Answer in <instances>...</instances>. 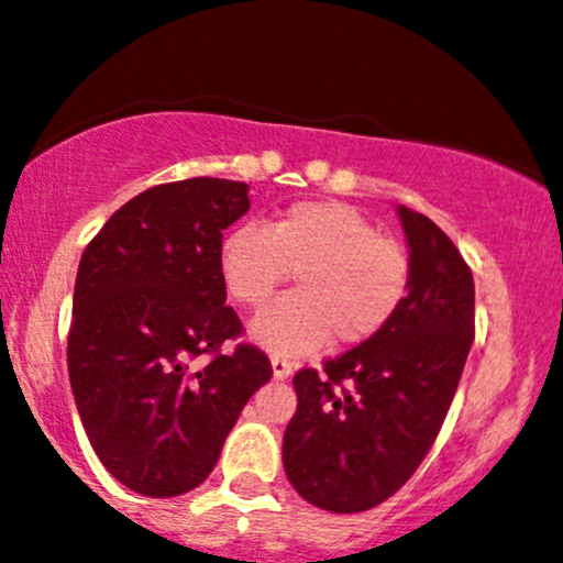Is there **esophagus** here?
<instances>
[{"mask_svg": "<svg viewBox=\"0 0 563 563\" xmlns=\"http://www.w3.org/2000/svg\"><path fill=\"white\" fill-rule=\"evenodd\" d=\"M269 365H273V378L275 380L288 378L290 373H294V365H290L288 360H283V357H273V360H269Z\"/></svg>", "mask_w": 563, "mask_h": 563, "instance_id": "34e87169", "label": "esophagus"}]
</instances>
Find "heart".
Returning <instances> with one entry per match:
<instances>
[{"label": "heart", "instance_id": "1", "mask_svg": "<svg viewBox=\"0 0 563 563\" xmlns=\"http://www.w3.org/2000/svg\"><path fill=\"white\" fill-rule=\"evenodd\" d=\"M219 280L235 303L264 309L290 273L299 296L280 301L251 325V339L296 357L325 346L363 344L402 307L410 260L378 235L376 224L339 200H303L267 228L241 224L219 241Z\"/></svg>", "mask_w": 563, "mask_h": 563}]
</instances>
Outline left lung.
Wrapping results in <instances>:
<instances>
[{"label":"left lung","instance_id":"obj_1","mask_svg":"<svg viewBox=\"0 0 563 563\" xmlns=\"http://www.w3.org/2000/svg\"><path fill=\"white\" fill-rule=\"evenodd\" d=\"M410 283L373 339L299 371V407L283 437V468L303 500L360 514L416 474L442 429L474 341V277L461 251L418 211L397 206Z\"/></svg>","mask_w":563,"mask_h":563}]
</instances>
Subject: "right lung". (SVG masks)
<instances>
[{
	"instance_id": "1",
	"label": "right lung",
	"mask_w": 563,
	"mask_h": 563,
	"mask_svg": "<svg viewBox=\"0 0 563 563\" xmlns=\"http://www.w3.org/2000/svg\"><path fill=\"white\" fill-rule=\"evenodd\" d=\"M251 209L249 185L196 177L134 196L81 254L68 335L76 410L100 463L145 497L196 489L273 367L224 307L222 230ZM200 353L212 363L192 368Z\"/></svg>"
}]
</instances>
